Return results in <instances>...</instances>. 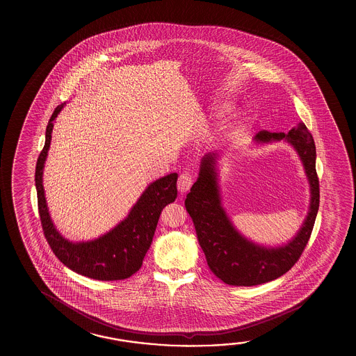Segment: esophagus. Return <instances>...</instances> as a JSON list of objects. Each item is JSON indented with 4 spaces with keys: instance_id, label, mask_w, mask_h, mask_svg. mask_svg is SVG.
I'll return each mask as SVG.
<instances>
[{
    "instance_id": "obj_1",
    "label": "esophagus",
    "mask_w": 356,
    "mask_h": 356,
    "mask_svg": "<svg viewBox=\"0 0 356 356\" xmlns=\"http://www.w3.org/2000/svg\"><path fill=\"white\" fill-rule=\"evenodd\" d=\"M193 176L190 172H184L181 174L179 180H177V188L181 193H185L193 186Z\"/></svg>"
}]
</instances>
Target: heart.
Listing matches in <instances>:
<instances>
[{
  "label": "heart",
  "mask_w": 356,
  "mask_h": 356,
  "mask_svg": "<svg viewBox=\"0 0 356 356\" xmlns=\"http://www.w3.org/2000/svg\"><path fill=\"white\" fill-rule=\"evenodd\" d=\"M225 114H226V109H217L216 111L215 114H213V117L215 119H221L222 117H225ZM239 128H242V124L241 122H237V124H234L231 127V129H228L227 133H226V138L227 139H234L237 134H238Z\"/></svg>",
  "instance_id": "b5f03b06"
}]
</instances>
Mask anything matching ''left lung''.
Masks as SVG:
<instances>
[{
	"instance_id": "obj_1",
	"label": "left lung",
	"mask_w": 356,
	"mask_h": 356,
	"mask_svg": "<svg viewBox=\"0 0 356 356\" xmlns=\"http://www.w3.org/2000/svg\"><path fill=\"white\" fill-rule=\"evenodd\" d=\"M286 141L296 150L303 163L310 188L308 213L297 234L286 243L264 245L253 242L234 227L222 206L220 187L221 155L209 152L201 159L196 182L185 200V207L193 218L198 243L212 273L229 286H251L277 280L296 264L308 243L319 210V180L315 170L314 139L300 122L288 133L261 131L256 144Z\"/></svg>"
}]
</instances>
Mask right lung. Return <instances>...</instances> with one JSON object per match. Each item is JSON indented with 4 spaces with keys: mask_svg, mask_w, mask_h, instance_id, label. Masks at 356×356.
Returning <instances> with one entry per match:
<instances>
[{
    "mask_svg": "<svg viewBox=\"0 0 356 356\" xmlns=\"http://www.w3.org/2000/svg\"><path fill=\"white\" fill-rule=\"evenodd\" d=\"M65 105L62 103L53 111L46 129L44 147L35 165V190L43 232L53 253L73 272L92 280H127L140 269L163 207L175 201L177 174H169L147 185L128 216L106 234L79 242L65 238L53 223L43 188V170L52 140L54 120Z\"/></svg>",
    "mask_w": 356,
    "mask_h": 356,
    "instance_id": "1",
    "label": "right lung"
}]
</instances>
